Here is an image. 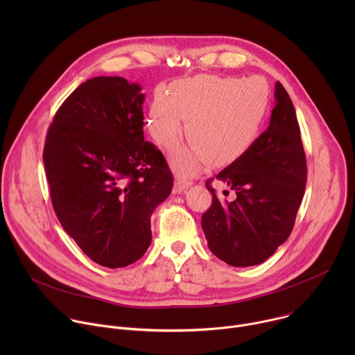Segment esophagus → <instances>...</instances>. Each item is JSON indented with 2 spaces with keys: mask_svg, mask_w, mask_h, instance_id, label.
Masks as SVG:
<instances>
[{
  "mask_svg": "<svg viewBox=\"0 0 355 355\" xmlns=\"http://www.w3.org/2000/svg\"><path fill=\"white\" fill-rule=\"evenodd\" d=\"M192 184V181H189V180H184V178H177L175 180V182H174V193H180V192H182L184 189H187L189 185Z\"/></svg>",
  "mask_w": 355,
  "mask_h": 355,
  "instance_id": "34e87169",
  "label": "esophagus"
}]
</instances>
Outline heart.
Instances as JSON below:
<instances>
[{"label":"heart","instance_id":"b5f03b06","mask_svg":"<svg viewBox=\"0 0 355 355\" xmlns=\"http://www.w3.org/2000/svg\"><path fill=\"white\" fill-rule=\"evenodd\" d=\"M270 108L268 85L259 77L239 80L200 74L157 91L147 114V128L164 150L174 148L187 121V139L193 144L173 159L177 173L188 175L209 159L226 164L254 144Z\"/></svg>","mask_w":355,"mask_h":355}]
</instances>
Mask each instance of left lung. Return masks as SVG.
Masks as SVG:
<instances>
[{
    "label": "left lung",
    "mask_w": 355,
    "mask_h": 355,
    "mask_svg": "<svg viewBox=\"0 0 355 355\" xmlns=\"http://www.w3.org/2000/svg\"><path fill=\"white\" fill-rule=\"evenodd\" d=\"M270 126L216 180L236 192L202 215V230L214 254L233 267L264 263L289 237L306 187V156L292 101L277 81Z\"/></svg>",
    "instance_id": "left-lung-1"
}]
</instances>
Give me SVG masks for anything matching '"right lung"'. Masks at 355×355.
Wrapping results in <instances>:
<instances>
[{"label":"right lung","instance_id":"add662e5","mask_svg":"<svg viewBox=\"0 0 355 355\" xmlns=\"http://www.w3.org/2000/svg\"><path fill=\"white\" fill-rule=\"evenodd\" d=\"M140 89L122 77L87 80L58 110L43 148L59 222L84 254L108 268L144 254L151 214L174 184L162 151L144 140Z\"/></svg>","mask_w":355,"mask_h":355}]
</instances>
